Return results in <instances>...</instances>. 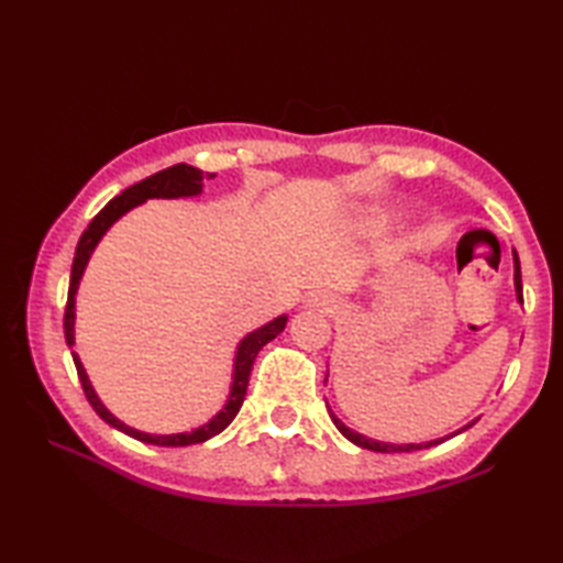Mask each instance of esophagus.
I'll return each mask as SVG.
<instances>
[{
  "label": "esophagus",
  "mask_w": 563,
  "mask_h": 563,
  "mask_svg": "<svg viewBox=\"0 0 563 563\" xmlns=\"http://www.w3.org/2000/svg\"><path fill=\"white\" fill-rule=\"evenodd\" d=\"M309 307H317V309H321V312H329V314L336 312V309H339L336 300H333V297H329V295H312Z\"/></svg>",
  "instance_id": "esophagus-1"
}]
</instances>
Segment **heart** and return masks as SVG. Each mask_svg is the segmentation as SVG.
I'll return each mask as SVG.
<instances>
[{
    "instance_id": "1",
    "label": "heart",
    "mask_w": 563,
    "mask_h": 563,
    "mask_svg": "<svg viewBox=\"0 0 563 563\" xmlns=\"http://www.w3.org/2000/svg\"><path fill=\"white\" fill-rule=\"evenodd\" d=\"M367 227H373V230H377L379 222H377V220H369V222H367Z\"/></svg>"
}]
</instances>
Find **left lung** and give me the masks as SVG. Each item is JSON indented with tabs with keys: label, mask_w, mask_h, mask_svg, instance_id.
<instances>
[{
	"label": "left lung",
	"mask_w": 563,
	"mask_h": 563,
	"mask_svg": "<svg viewBox=\"0 0 563 563\" xmlns=\"http://www.w3.org/2000/svg\"><path fill=\"white\" fill-rule=\"evenodd\" d=\"M512 261H516V292H518V302L522 305V275H520V258H518V254L516 251H512ZM327 377H329V373H327ZM331 421L336 423V428L341 430L343 433V438H349L353 445H357V448H365V450H373V452H413V450H426V448H433V445H440L442 440H448V438H452V435H457V433H462V430H466L470 426H474L476 421H479V418H476V421H472L470 426H464L462 430H457V433H452V435H448V438H440V440H430V442H411V445H394V442H382V440H373V438H367V435H361V433H355V430H351L349 426L345 423H341L336 416L331 413Z\"/></svg>",
	"instance_id": "left-lung-1"
}]
</instances>
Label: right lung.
Segmentation results:
<instances>
[{"label":"right lung","instance_id":"add662e5","mask_svg":"<svg viewBox=\"0 0 563 563\" xmlns=\"http://www.w3.org/2000/svg\"><path fill=\"white\" fill-rule=\"evenodd\" d=\"M202 178H206V176H202V172L196 169V166L174 164V166H169V169L152 174V176L145 178V181H140L135 186L125 188L121 196H115L109 202V206H106L97 214V218L89 222L87 230H84V234L79 236V244H77V251H75V261H71L67 307H65V339H67L69 349H71V345H75V297H77L79 280H81V275H84V268H87V263L91 258V251L97 249V244L101 242V236L109 232V227L118 218H123L128 210H133L135 206H140V202H145L150 198H188V196H198L200 190H202ZM285 324H288V317L283 314L278 319L268 321L266 327H261L256 331L246 333V336L242 339V343L236 345L232 387H230V397H227V404L222 406V411L218 416H212L206 426L190 430V433L152 435V433H142V430L130 428L123 421H118V418L101 404V399L97 397V391H93L91 382L87 377V369H84L77 353H71V361H75V367H77V375H79L84 394H87V399L93 406V411H97L106 423L118 428V430H121V433L135 438L140 442H150V445L186 448V445H196V442H206V440L214 438V435L222 433V430L234 421V416L239 413V409H242V404H244L246 387H249V375H251V367H254V361H256L258 351L268 341H273L275 336H278V333L285 329Z\"/></svg>","mask_w":563,"mask_h":563}]
</instances>
